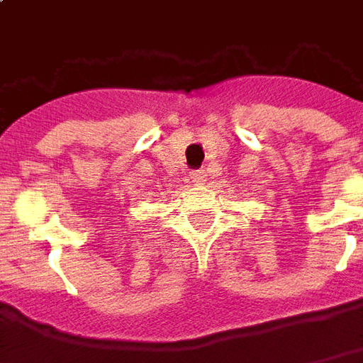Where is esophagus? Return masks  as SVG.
<instances>
[{"label":"esophagus","instance_id":"obj_1","mask_svg":"<svg viewBox=\"0 0 363 363\" xmlns=\"http://www.w3.org/2000/svg\"><path fill=\"white\" fill-rule=\"evenodd\" d=\"M190 179H192V182H194V184H204V182H206V171H204V169L192 171V173H190Z\"/></svg>","mask_w":363,"mask_h":363}]
</instances>
